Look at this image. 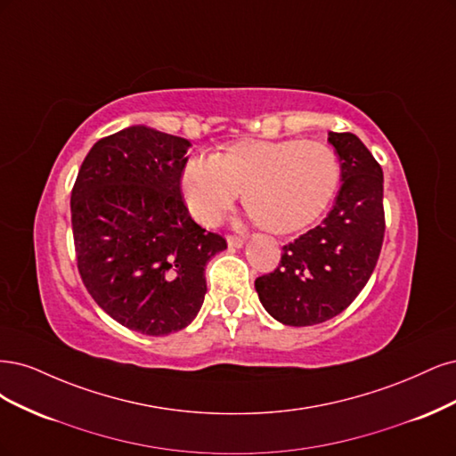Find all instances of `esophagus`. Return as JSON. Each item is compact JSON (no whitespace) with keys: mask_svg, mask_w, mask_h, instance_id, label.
I'll return each mask as SVG.
<instances>
[{"mask_svg":"<svg viewBox=\"0 0 456 456\" xmlns=\"http://www.w3.org/2000/svg\"><path fill=\"white\" fill-rule=\"evenodd\" d=\"M244 242L246 240L242 237H234V234H229V237H227V246L229 248H242Z\"/></svg>","mask_w":456,"mask_h":456,"instance_id":"34e87169","label":"esophagus"}]
</instances>
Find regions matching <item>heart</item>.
<instances>
[{
    "label": "heart",
    "instance_id": "heart-1",
    "mask_svg": "<svg viewBox=\"0 0 456 456\" xmlns=\"http://www.w3.org/2000/svg\"><path fill=\"white\" fill-rule=\"evenodd\" d=\"M341 167L330 145L314 140H239L214 157L189 159L180 189L202 225H216L242 191L244 207L271 232L314 224L339 187Z\"/></svg>",
    "mask_w": 456,
    "mask_h": 456
}]
</instances>
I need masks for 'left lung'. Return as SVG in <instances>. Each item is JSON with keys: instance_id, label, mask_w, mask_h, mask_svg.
I'll return each mask as SVG.
<instances>
[{"instance_id": "8db88e82", "label": "left lung", "mask_w": 456, "mask_h": 456, "mask_svg": "<svg viewBox=\"0 0 456 456\" xmlns=\"http://www.w3.org/2000/svg\"><path fill=\"white\" fill-rule=\"evenodd\" d=\"M328 142L343 182L333 208L282 248L274 273L256 281L261 305L284 326H314L343 313L370 281L383 246V170L350 132H330Z\"/></svg>"}]
</instances>
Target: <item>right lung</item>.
Here are the masks:
<instances>
[{"mask_svg":"<svg viewBox=\"0 0 456 456\" xmlns=\"http://www.w3.org/2000/svg\"><path fill=\"white\" fill-rule=\"evenodd\" d=\"M191 142L145 125L98 140L71 191L77 267L121 326L168 335L199 314L204 267L227 242L189 216L180 191Z\"/></svg>","mask_w":456,"mask_h":456,"instance_id":"right-lung-1","label":"right lung"}]
</instances>
